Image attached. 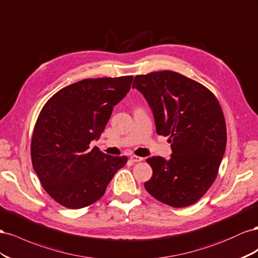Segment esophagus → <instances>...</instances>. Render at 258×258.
Wrapping results in <instances>:
<instances>
[{
  "label": "esophagus",
  "mask_w": 258,
  "mask_h": 258,
  "mask_svg": "<svg viewBox=\"0 0 258 258\" xmlns=\"http://www.w3.org/2000/svg\"><path fill=\"white\" fill-rule=\"evenodd\" d=\"M131 161L132 162H135V163H137V162H142V161H144V158H142V157H137V156H131Z\"/></svg>",
  "instance_id": "34e87169"
}]
</instances>
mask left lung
I'll use <instances>...</instances> for the list:
<instances>
[{"label":"left lung","mask_w":258,"mask_h":258,"mask_svg":"<svg viewBox=\"0 0 258 258\" xmlns=\"http://www.w3.org/2000/svg\"><path fill=\"white\" fill-rule=\"evenodd\" d=\"M133 87L151 107L157 133L168 136L171 159H147L152 177L148 192L173 208L195 204L211 188L226 150L222 107L208 87L170 70L138 75Z\"/></svg>","instance_id":"obj_1"}]
</instances>
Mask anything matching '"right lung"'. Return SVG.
Returning a JSON list of instances; mask_svg holds the SVG:
<instances>
[{"label": "right lung", "instance_id": "1", "mask_svg": "<svg viewBox=\"0 0 258 258\" xmlns=\"http://www.w3.org/2000/svg\"><path fill=\"white\" fill-rule=\"evenodd\" d=\"M133 77L85 79L66 86L43 106L31 138V161L44 190L64 208L96 202L127 157L97 147L113 107L130 91Z\"/></svg>", "mask_w": 258, "mask_h": 258}]
</instances>
